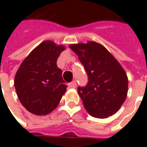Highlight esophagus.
<instances>
[{
	"label": "esophagus",
	"mask_w": 147,
	"mask_h": 147,
	"mask_svg": "<svg viewBox=\"0 0 147 147\" xmlns=\"http://www.w3.org/2000/svg\"><path fill=\"white\" fill-rule=\"evenodd\" d=\"M69 86L71 88H75L76 87V81H72L71 82L69 83Z\"/></svg>",
	"instance_id": "34e87169"
}]
</instances>
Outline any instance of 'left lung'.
Masks as SVG:
<instances>
[{"instance_id": "8db88e82", "label": "left lung", "mask_w": 147, "mask_h": 147, "mask_svg": "<svg viewBox=\"0 0 147 147\" xmlns=\"http://www.w3.org/2000/svg\"><path fill=\"white\" fill-rule=\"evenodd\" d=\"M70 49L78 55L87 73V85L78 87L85 110L97 118L115 114L127 98L128 79L125 71L98 42L71 45Z\"/></svg>"}]
</instances>
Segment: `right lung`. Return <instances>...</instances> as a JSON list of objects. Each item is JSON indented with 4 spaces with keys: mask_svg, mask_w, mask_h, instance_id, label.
<instances>
[{
    "mask_svg": "<svg viewBox=\"0 0 147 147\" xmlns=\"http://www.w3.org/2000/svg\"><path fill=\"white\" fill-rule=\"evenodd\" d=\"M63 46L52 41L40 43L22 62L15 76L17 94L32 114L46 115L57 107L67 85L56 62Z\"/></svg>",
    "mask_w": 147,
    "mask_h": 147,
    "instance_id": "right-lung-1",
    "label": "right lung"
}]
</instances>
